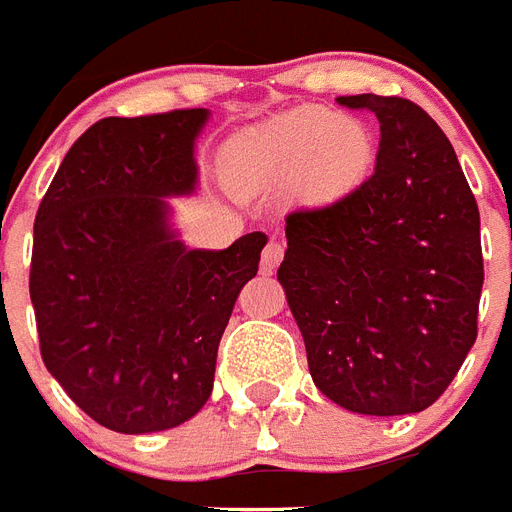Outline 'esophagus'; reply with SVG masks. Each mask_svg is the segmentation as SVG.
Here are the masks:
<instances>
[{
	"label": "esophagus",
	"instance_id": "esophagus-1",
	"mask_svg": "<svg viewBox=\"0 0 512 512\" xmlns=\"http://www.w3.org/2000/svg\"><path fill=\"white\" fill-rule=\"evenodd\" d=\"M282 256H285V245H282L280 240H269L264 253H261V269H264V272H275L277 264L282 261Z\"/></svg>",
	"mask_w": 512,
	"mask_h": 512
}]
</instances>
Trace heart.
I'll use <instances>...</instances> for the list:
<instances>
[{
    "mask_svg": "<svg viewBox=\"0 0 512 512\" xmlns=\"http://www.w3.org/2000/svg\"><path fill=\"white\" fill-rule=\"evenodd\" d=\"M372 134L357 118L309 108L272 124L237 158V177L253 185L296 182L306 203L325 206L346 198L370 177Z\"/></svg>",
    "mask_w": 512,
    "mask_h": 512,
    "instance_id": "obj_1",
    "label": "heart"
}]
</instances>
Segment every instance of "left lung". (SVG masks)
<instances>
[{"mask_svg": "<svg viewBox=\"0 0 512 512\" xmlns=\"http://www.w3.org/2000/svg\"><path fill=\"white\" fill-rule=\"evenodd\" d=\"M380 124L375 174L346 198L285 219L277 280L314 383L359 415L439 399L478 335L481 219L455 147L420 105L351 94Z\"/></svg>", "mask_w": 512, "mask_h": 512, "instance_id": "1", "label": "left lung"}]
</instances>
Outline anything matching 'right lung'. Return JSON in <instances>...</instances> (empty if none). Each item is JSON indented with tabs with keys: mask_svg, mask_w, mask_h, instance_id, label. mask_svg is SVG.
Here are the masks:
<instances>
[{
	"mask_svg": "<svg viewBox=\"0 0 512 512\" xmlns=\"http://www.w3.org/2000/svg\"><path fill=\"white\" fill-rule=\"evenodd\" d=\"M206 118V108L100 118L36 211L28 290L39 351L110 431H166L208 402L224 327L259 272L264 232L190 251L166 224L163 198L195 187Z\"/></svg>",
	"mask_w": 512,
	"mask_h": 512,
	"instance_id": "1",
	"label": "right lung"
}]
</instances>
